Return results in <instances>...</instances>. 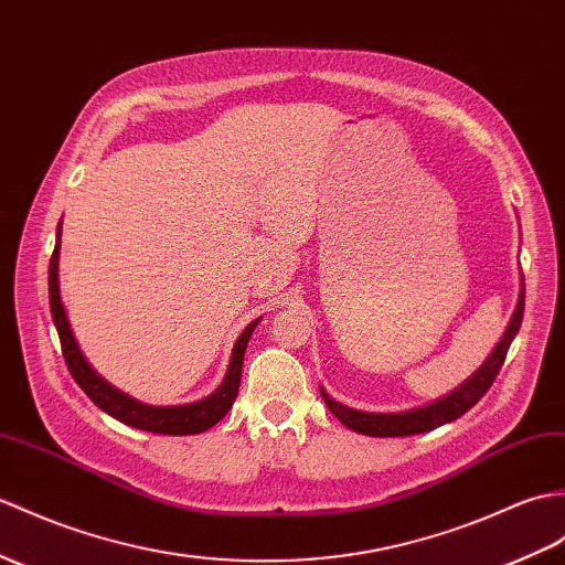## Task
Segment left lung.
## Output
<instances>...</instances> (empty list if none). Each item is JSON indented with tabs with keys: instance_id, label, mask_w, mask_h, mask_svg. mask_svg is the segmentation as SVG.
<instances>
[{
	"instance_id": "obj_1",
	"label": "left lung",
	"mask_w": 565,
	"mask_h": 565,
	"mask_svg": "<svg viewBox=\"0 0 565 565\" xmlns=\"http://www.w3.org/2000/svg\"><path fill=\"white\" fill-rule=\"evenodd\" d=\"M522 312H524V279H520L518 306H515L513 318H510V322L505 327L501 342L495 344V349L489 353V359L483 361L479 369L465 380L462 385H457L452 392L443 395L440 399H433L424 406H414V409H409V412L380 414V412H361V409H353V406L337 402L327 395L324 387H320V395L327 404V409H330L347 428L363 433V436H373V438L416 436V433H428L443 424H450V422H455V418L467 414L471 406L487 395L489 387L493 385V380L505 361V353H508L510 344H513L515 334L520 332Z\"/></svg>"
}]
</instances>
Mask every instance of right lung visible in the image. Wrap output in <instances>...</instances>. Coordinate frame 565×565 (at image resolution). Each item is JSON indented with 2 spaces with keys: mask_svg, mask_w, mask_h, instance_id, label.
<instances>
[{
  "mask_svg": "<svg viewBox=\"0 0 565 565\" xmlns=\"http://www.w3.org/2000/svg\"><path fill=\"white\" fill-rule=\"evenodd\" d=\"M60 243H62V223H57V241H55V253H52L50 259V312H52V322L57 327L60 342H62V353L64 361H67V369L72 377L76 380V385L82 387L86 395L90 397L96 406L105 414H110L117 422H122L132 428L139 430H149V433H163V436H194V433H204L206 428L216 426L223 416L228 414L233 406L235 397H238V387H241V375H243V356L247 342L255 332V322H250L238 337V342L233 347L231 353V363L226 377L223 383L206 395L204 399H196L190 404H175V406H153V404H143L135 397H129L127 392L117 390L110 385L108 380L98 375L86 356L78 349L74 332L67 320V310L62 306L60 298Z\"/></svg>",
  "mask_w": 565,
  "mask_h": 565,
  "instance_id": "add662e5",
  "label": "right lung"
}]
</instances>
